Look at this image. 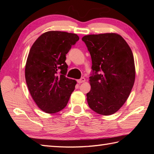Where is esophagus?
Listing matches in <instances>:
<instances>
[{
  "label": "esophagus",
  "mask_w": 154,
  "mask_h": 154,
  "mask_svg": "<svg viewBox=\"0 0 154 154\" xmlns=\"http://www.w3.org/2000/svg\"><path fill=\"white\" fill-rule=\"evenodd\" d=\"M77 82L78 83H83V82H85V79L84 77H82V78H81L80 79L77 80Z\"/></svg>",
  "instance_id": "obj_1"
}]
</instances>
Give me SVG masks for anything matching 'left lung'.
Wrapping results in <instances>:
<instances>
[{
	"label": "left lung",
	"instance_id": "8db88e82",
	"mask_svg": "<svg viewBox=\"0 0 154 154\" xmlns=\"http://www.w3.org/2000/svg\"><path fill=\"white\" fill-rule=\"evenodd\" d=\"M92 62L91 90L87 93L90 108L109 116L118 111L128 98L135 79L134 57L126 41L118 34L84 36Z\"/></svg>",
	"mask_w": 154,
	"mask_h": 154
}]
</instances>
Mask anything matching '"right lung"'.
I'll list each match as a JSON object with an SVG mask.
<instances>
[{"instance_id":"1","label":"right lung","mask_w":154,"mask_h":154,"mask_svg":"<svg viewBox=\"0 0 154 154\" xmlns=\"http://www.w3.org/2000/svg\"><path fill=\"white\" fill-rule=\"evenodd\" d=\"M79 38L76 34L49 31L33 43L25 68L30 95L41 110L55 113L66 106L77 82L66 77V55Z\"/></svg>"}]
</instances>
